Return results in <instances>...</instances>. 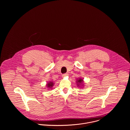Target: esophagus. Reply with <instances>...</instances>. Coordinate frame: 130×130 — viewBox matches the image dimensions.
Returning <instances> with one entry per match:
<instances>
[{"instance_id": "34e87169", "label": "esophagus", "mask_w": 130, "mask_h": 130, "mask_svg": "<svg viewBox=\"0 0 130 130\" xmlns=\"http://www.w3.org/2000/svg\"><path fill=\"white\" fill-rule=\"evenodd\" d=\"M67 75H68V74H62V77H64V76H66Z\"/></svg>"}]
</instances>
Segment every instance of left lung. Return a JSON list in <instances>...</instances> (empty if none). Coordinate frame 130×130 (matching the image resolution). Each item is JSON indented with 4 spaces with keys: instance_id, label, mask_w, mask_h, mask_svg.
<instances>
[{
    "instance_id": "1",
    "label": "left lung",
    "mask_w": 130,
    "mask_h": 130,
    "mask_svg": "<svg viewBox=\"0 0 130 130\" xmlns=\"http://www.w3.org/2000/svg\"><path fill=\"white\" fill-rule=\"evenodd\" d=\"M83 81V79H78V80H77V82H78V83H81Z\"/></svg>"
}]
</instances>
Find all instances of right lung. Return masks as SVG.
<instances>
[{
	"instance_id": "add662e5",
	"label": "right lung",
	"mask_w": 130,
	"mask_h": 130,
	"mask_svg": "<svg viewBox=\"0 0 130 130\" xmlns=\"http://www.w3.org/2000/svg\"><path fill=\"white\" fill-rule=\"evenodd\" d=\"M53 83H52V82H50V83H49L47 85V87L48 88H51L53 86Z\"/></svg>"
}]
</instances>
